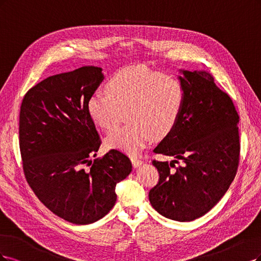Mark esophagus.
<instances>
[{"label": "esophagus", "mask_w": 261, "mask_h": 261, "mask_svg": "<svg viewBox=\"0 0 261 261\" xmlns=\"http://www.w3.org/2000/svg\"><path fill=\"white\" fill-rule=\"evenodd\" d=\"M131 163H132V166L134 168H138V167H140L143 164L142 159L139 158V157H131Z\"/></svg>", "instance_id": "34e87169"}]
</instances>
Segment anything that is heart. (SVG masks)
I'll return each instance as SVG.
<instances>
[{
  "label": "heart",
  "mask_w": 261,
  "mask_h": 261,
  "mask_svg": "<svg viewBox=\"0 0 261 261\" xmlns=\"http://www.w3.org/2000/svg\"><path fill=\"white\" fill-rule=\"evenodd\" d=\"M107 94L94 93L88 114L99 128L109 131L127 116L128 125L108 134L106 145L138 154L153 137L162 139L175 127L186 104V90L175 78L147 67H125L112 75Z\"/></svg>",
  "instance_id": "obj_1"
}]
</instances>
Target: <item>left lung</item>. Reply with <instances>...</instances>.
Instances as JSON below:
<instances>
[{"label": "left lung", "instance_id": "left-lung-1", "mask_svg": "<svg viewBox=\"0 0 261 261\" xmlns=\"http://www.w3.org/2000/svg\"><path fill=\"white\" fill-rule=\"evenodd\" d=\"M180 72L186 104L174 129L154 149L174 159L153 161L159 181L148 198L162 216L187 222L207 214L234 180L240 161V117L231 97L208 71Z\"/></svg>", "mask_w": 261, "mask_h": 261}]
</instances>
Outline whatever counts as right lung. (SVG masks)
<instances>
[{
  "instance_id": "obj_1",
  "label": "right lung",
  "mask_w": 261,
  "mask_h": 261,
  "mask_svg": "<svg viewBox=\"0 0 261 261\" xmlns=\"http://www.w3.org/2000/svg\"><path fill=\"white\" fill-rule=\"evenodd\" d=\"M104 79L102 68L83 66L51 75L24 95L19 114L23 173L53 214L74 224L102 219L117 199L116 184L132 171L130 159L100 145L88 100Z\"/></svg>"
}]
</instances>
